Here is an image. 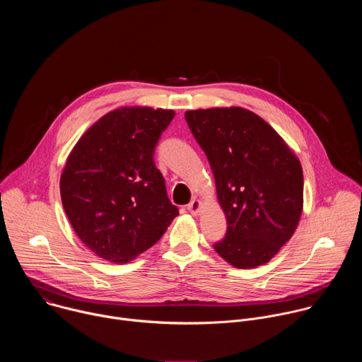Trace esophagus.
Returning <instances> with one entry per match:
<instances>
[{
    "label": "esophagus",
    "instance_id": "34e87169",
    "mask_svg": "<svg viewBox=\"0 0 362 362\" xmlns=\"http://www.w3.org/2000/svg\"><path fill=\"white\" fill-rule=\"evenodd\" d=\"M186 209L192 214V215H197V212H199V209H200V202L199 200H192L187 206H186Z\"/></svg>",
    "mask_w": 362,
    "mask_h": 362
}]
</instances>
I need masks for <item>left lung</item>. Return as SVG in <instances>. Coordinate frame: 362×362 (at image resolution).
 <instances>
[{"mask_svg":"<svg viewBox=\"0 0 362 362\" xmlns=\"http://www.w3.org/2000/svg\"><path fill=\"white\" fill-rule=\"evenodd\" d=\"M185 119L209 160L228 221L215 250L239 269L269 262L302 214L298 158L264 119L246 109L189 110Z\"/></svg>","mask_w":362,"mask_h":362,"instance_id":"8db88e82","label":"left lung"}]
</instances>
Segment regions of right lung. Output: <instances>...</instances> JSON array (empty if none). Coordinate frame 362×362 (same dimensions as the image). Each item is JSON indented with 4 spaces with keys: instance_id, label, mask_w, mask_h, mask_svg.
Wrapping results in <instances>:
<instances>
[{
    "instance_id": "obj_1",
    "label": "right lung",
    "mask_w": 362,
    "mask_h": 362,
    "mask_svg": "<svg viewBox=\"0 0 362 362\" xmlns=\"http://www.w3.org/2000/svg\"><path fill=\"white\" fill-rule=\"evenodd\" d=\"M173 110L122 107L77 141L60 179L63 208L81 242L110 262L147 250L179 215L154 165Z\"/></svg>"
}]
</instances>
